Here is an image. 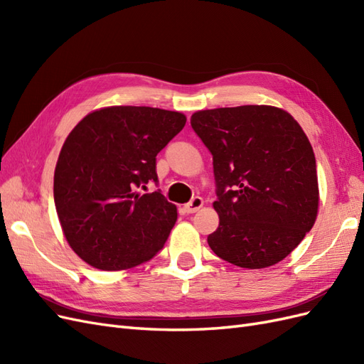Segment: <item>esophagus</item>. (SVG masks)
<instances>
[{
  "label": "esophagus",
  "instance_id": "1",
  "mask_svg": "<svg viewBox=\"0 0 364 364\" xmlns=\"http://www.w3.org/2000/svg\"><path fill=\"white\" fill-rule=\"evenodd\" d=\"M202 206H203V199H202V197H193V199L183 206V209H185L186 214H193L196 211H199Z\"/></svg>",
  "mask_w": 364,
  "mask_h": 364
}]
</instances>
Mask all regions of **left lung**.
<instances>
[{
  "label": "left lung",
  "mask_w": 364,
  "mask_h": 364,
  "mask_svg": "<svg viewBox=\"0 0 364 364\" xmlns=\"http://www.w3.org/2000/svg\"><path fill=\"white\" fill-rule=\"evenodd\" d=\"M191 127L213 155L217 257L245 269L282 261L310 232L318 186L313 147L297 121L273 106L199 111Z\"/></svg>",
  "instance_id": "8db88e82"
}]
</instances>
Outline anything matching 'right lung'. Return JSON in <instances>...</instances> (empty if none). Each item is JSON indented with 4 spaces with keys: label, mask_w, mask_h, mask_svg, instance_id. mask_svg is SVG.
I'll return each instance as SVG.
<instances>
[{
    "label": "right lung",
    "mask_w": 364,
    "mask_h": 364,
    "mask_svg": "<svg viewBox=\"0 0 364 364\" xmlns=\"http://www.w3.org/2000/svg\"><path fill=\"white\" fill-rule=\"evenodd\" d=\"M186 123L181 112L112 106L86 115L60 150L54 203L71 249L90 266L123 270L164 247L178 209L158 185L156 156Z\"/></svg>",
    "instance_id": "add662e5"
}]
</instances>
